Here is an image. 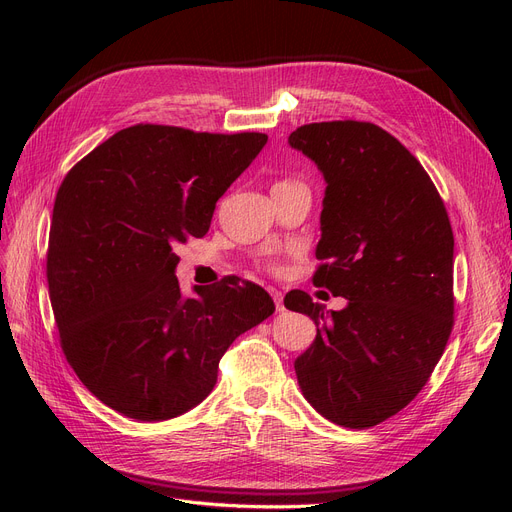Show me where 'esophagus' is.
<instances>
[{
    "label": "esophagus",
    "mask_w": 512,
    "mask_h": 512,
    "mask_svg": "<svg viewBox=\"0 0 512 512\" xmlns=\"http://www.w3.org/2000/svg\"><path fill=\"white\" fill-rule=\"evenodd\" d=\"M270 294H272V299L276 303V309L282 311L284 309V294L280 290H276V288H270Z\"/></svg>",
    "instance_id": "1"
}]
</instances>
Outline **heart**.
Listing matches in <instances>:
<instances>
[{"label":"heart","instance_id":"1","mask_svg":"<svg viewBox=\"0 0 512 512\" xmlns=\"http://www.w3.org/2000/svg\"><path fill=\"white\" fill-rule=\"evenodd\" d=\"M290 184H299V182H290V180H282V182H278L276 186H290ZM274 270H280V265H272Z\"/></svg>","mask_w":512,"mask_h":512}]
</instances>
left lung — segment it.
<instances>
[{"label": "left lung", "mask_w": 512, "mask_h": 512, "mask_svg": "<svg viewBox=\"0 0 512 512\" xmlns=\"http://www.w3.org/2000/svg\"><path fill=\"white\" fill-rule=\"evenodd\" d=\"M288 143L328 182L313 284L348 301L328 315L307 292L286 294V309L317 326L294 371L317 413L373 427L421 392L450 338L448 213L417 157L371 122L305 124Z\"/></svg>", "instance_id": "1"}]
</instances>
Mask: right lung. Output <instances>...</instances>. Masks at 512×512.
I'll return each mask as SVG.
<instances>
[{
	"mask_svg": "<svg viewBox=\"0 0 512 512\" xmlns=\"http://www.w3.org/2000/svg\"><path fill=\"white\" fill-rule=\"evenodd\" d=\"M267 143L263 132L134 124L66 174L53 205L47 282L62 351L103 405L139 421L193 409L228 346L276 311L261 286L226 276L184 299L176 245Z\"/></svg>",
	"mask_w": 512,
	"mask_h": 512,
	"instance_id": "obj_1",
	"label": "right lung"
}]
</instances>
